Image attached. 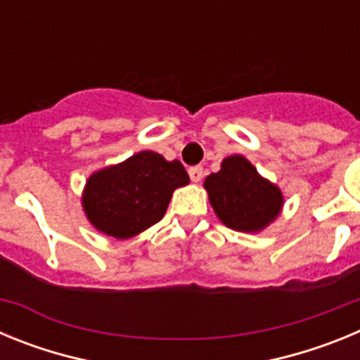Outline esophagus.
<instances>
[{
    "label": "esophagus",
    "instance_id": "obj_1",
    "mask_svg": "<svg viewBox=\"0 0 360 360\" xmlns=\"http://www.w3.org/2000/svg\"><path fill=\"white\" fill-rule=\"evenodd\" d=\"M189 178L191 182L198 184L203 178V167L202 165H195V167H189Z\"/></svg>",
    "mask_w": 360,
    "mask_h": 360
}]
</instances>
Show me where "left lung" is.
I'll use <instances>...</instances> for the list:
<instances>
[{
	"label": "left lung",
	"mask_w": 360,
	"mask_h": 360,
	"mask_svg": "<svg viewBox=\"0 0 360 360\" xmlns=\"http://www.w3.org/2000/svg\"><path fill=\"white\" fill-rule=\"evenodd\" d=\"M203 187L216 216L229 229L259 232L279 216L283 193L241 155L221 162V169L205 178Z\"/></svg>",
	"instance_id": "obj_1"
}]
</instances>
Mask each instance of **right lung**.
I'll return each instance as SVG.
<instances>
[{
	"instance_id": "right-lung-1",
	"label": "right lung",
	"mask_w": 360,
	"mask_h": 360,
	"mask_svg": "<svg viewBox=\"0 0 360 360\" xmlns=\"http://www.w3.org/2000/svg\"><path fill=\"white\" fill-rule=\"evenodd\" d=\"M187 184L189 174L180 162L141 151L91 174L82 193V209L97 231L128 240L160 221L173 191Z\"/></svg>"
}]
</instances>
